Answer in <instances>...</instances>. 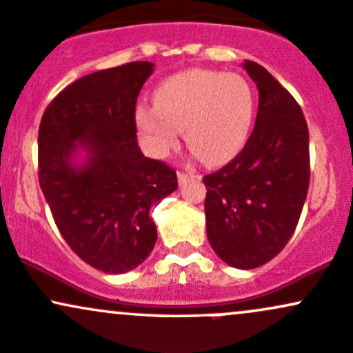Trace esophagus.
Listing matches in <instances>:
<instances>
[{
    "label": "esophagus",
    "instance_id": "esophagus-1",
    "mask_svg": "<svg viewBox=\"0 0 353 353\" xmlns=\"http://www.w3.org/2000/svg\"><path fill=\"white\" fill-rule=\"evenodd\" d=\"M176 176H178V183L183 185V183H187V181L195 175H193V173H190V172H178Z\"/></svg>",
    "mask_w": 353,
    "mask_h": 353
}]
</instances>
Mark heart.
<instances>
[{"mask_svg":"<svg viewBox=\"0 0 353 353\" xmlns=\"http://www.w3.org/2000/svg\"><path fill=\"white\" fill-rule=\"evenodd\" d=\"M154 108H138L136 128L153 157L185 141L207 165H222L242 151L256 117V92L245 77L221 70L190 69L157 87Z\"/></svg>","mask_w":353,"mask_h":353,"instance_id":"b5f03b06","label":"heart"}]
</instances>
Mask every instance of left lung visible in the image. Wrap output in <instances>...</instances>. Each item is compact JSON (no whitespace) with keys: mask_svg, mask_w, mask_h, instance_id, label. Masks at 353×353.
Listing matches in <instances>:
<instances>
[{"mask_svg":"<svg viewBox=\"0 0 353 353\" xmlns=\"http://www.w3.org/2000/svg\"><path fill=\"white\" fill-rule=\"evenodd\" d=\"M259 90L256 124L232 161L203 176L207 237L229 266L254 269L288 244L310 185V134L294 97L252 60L242 63Z\"/></svg>","mask_w":353,"mask_h":353,"instance_id":"8db88e82","label":"left lung"}]
</instances>
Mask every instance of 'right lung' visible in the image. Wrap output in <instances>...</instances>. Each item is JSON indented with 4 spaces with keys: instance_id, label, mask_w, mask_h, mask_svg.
Here are the masks:
<instances>
[{
    "instance_id": "right-lung-1",
    "label": "right lung",
    "mask_w": 353,
    "mask_h": 353,
    "mask_svg": "<svg viewBox=\"0 0 353 353\" xmlns=\"http://www.w3.org/2000/svg\"><path fill=\"white\" fill-rule=\"evenodd\" d=\"M151 62L85 75L48 104L39 130V180L70 249L108 274L138 268L157 244L151 207L178 188L175 170L141 153L136 101ZM85 153V161L77 157Z\"/></svg>"
}]
</instances>
